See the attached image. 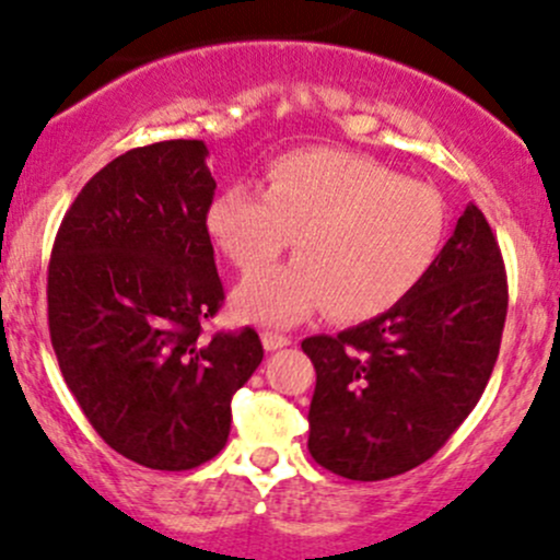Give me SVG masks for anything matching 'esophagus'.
Listing matches in <instances>:
<instances>
[{
  "label": "esophagus",
  "instance_id": "1",
  "mask_svg": "<svg viewBox=\"0 0 560 560\" xmlns=\"http://www.w3.org/2000/svg\"><path fill=\"white\" fill-rule=\"evenodd\" d=\"M260 338H262V349L265 351H279V349H284V346L292 343V340L287 338V335L273 332V329H265Z\"/></svg>",
  "mask_w": 560,
  "mask_h": 560
}]
</instances>
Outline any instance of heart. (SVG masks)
Wrapping results in <instances>:
<instances>
[{
    "label": "heart",
    "instance_id": "1",
    "mask_svg": "<svg viewBox=\"0 0 560 560\" xmlns=\"http://www.w3.org/2000/svg\"><path fill=\"white\" fill-rule=\"evenodd\" d=\"M206 231L244 273L276 260L292 235L298 260L235 290L241 319L292 325L327 305L332 319L364 322L394 308L432 270L448 209L434 187L373 158L316 147L276 158L262 192L249 185L217 192Z\"/></svg>",
    "mask_w": 560,
    "mask_h": 560
}]
</instances>
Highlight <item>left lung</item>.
<instances>
[{
    "label": "left lung",
    "mask_w": 560,
    "mask_h": 560,
    "mask_svg": "<svg viewBox=\"0 0 560 560\" xmlns=\"http://www.w3.org/2000/svg\"><path fill=\"white\" fill-rule=\"evenodd\" d=\"M508 316L502 252L475 203L438 262L394 308L303 351L316 368L308 451L349 480H386L432 458L472 413Z\"/></svg>",
    "instance_id": "8db88e82"
}]
</instances>
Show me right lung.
I'll list each match as a JSON object with an SVG mask.
<instances>
[{
  "mask_svg": "<svg viewBox=\"0 0 560 560\" xmlns=\"http://www.w3.org/2000/svg\"><path fill=\"white\" fill-rule=\"evenodd\" d=\"M203 141L137 147L69 206L47 268V325L63 381L104 443L182 472L225 448L231 399L262 362L252 327L201 338L225 300L206 231Z\"/></svg>",
  "mask_w": 560,
  "mask_h": 560,
  "instance_id": "add662e5",
  "label": "right lung"
}]
</instances>
